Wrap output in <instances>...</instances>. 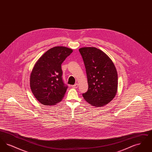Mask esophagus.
I'll list each match as a JSON object with an SVG mask.
<instances>
[{
	"label": "esophagus",
	"instance_id": "esophagus-1",
	"mask_svg": "<svg viewBox=\"0 0 152 152\" xmlns=\"http://www.w3.org/2000/svg\"><path fill=\"white\" fill-rule=\"evenodd\" d=\"M78 87H79L78 84H75V85L73 86L72 88H77Z\"/></svg>",
	"mask_w": 152,
	"mask_h": 152
}]
</instances>
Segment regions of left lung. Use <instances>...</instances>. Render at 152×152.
Listing matches in <instances>:
<instances>
[{
	"instance_id": "left-lung-1",
	"label": "left lung",
	"mask_w": 152,
	"mask_h": 152,
	"mask_svg": "<svg viewBox=\"0 0 152 152\" xmlns=\"http://www.w3.org/2000/svg\"><path fill=\"white\" fill-rule=\"evenodd\" d=\"M86 69L88 90L83 96L94 107L105 106L115 97L118 76L115 65L108 56L95 47L79 50Z\"/></svg>"
}]
</instances>
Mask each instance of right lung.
Instances as JSON below:
<instances>
[{"mask_svg": "<svg viewBox=\"0 0 152 152\" xmlns=\"http://www.w3.org/2000/svg\"><path fill=\"white\" fill-rule=\"evenodd\" d=\"M73 52L63 46L53 47L38 59L30 75L32 93L40 103L54 105L63 100L67 86L62 80L61 64Z\"/></svg>", "mask_w": 152, "mask_h": 152, "instance_id": "add662e5", "label": "right lung"}]
</instances>
